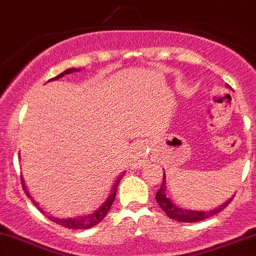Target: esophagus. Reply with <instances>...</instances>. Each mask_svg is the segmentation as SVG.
<instances>
[{
  "mask_svg": "<svg viewBox=\"0 0 256 256\" xmlns=\"http://www.w3.org/2000/svg\"><path fill=\"white\" fill-rule=\"evenodd\" d=\"M141 152H142V147L140 144H135L132 147V161H138V157L141 156Z\"/></svg>",
  "mask_w": 256,
  "mask_h": 256,
  "instance_id": "esophagus-1",
  "label": "esophagus"
}]
</instances>
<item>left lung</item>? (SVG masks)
Segmentation results:
<instances>
[{"label":"left lung","instance_id":"obj_1","mask_svg":"<svg viewBox=\"0 0 256 256\" xmlns=\"http://www.w3.org/2000/svg\"><path fill=\"white\" fill-rule=\"evenodd\" d=\"M226 88L230 89L229 85H226ZM233 197L229 198L226 203H223L222 206H219L218 208L212 209V210H192V209H183L177 207L166 194V174H164V180H162V186L158 190V192L156 193V200L158 203V206L164 210V213L170 216L174 220L178 222H186V223H192V222H200L204 220V219L209 218V216H214V214L219 213L220 210H223L229 203L232 202Z\"/></svg>","mask_w":256,"mask_h":256}]
</instances>
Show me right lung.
<instances>
[{
    "instance_id": "obj_1",
    "label": "right lung",
    "mask_w": 256,
    "mask_h": 256,
    "mask_svg": "<svg viewBox=\"0 0 256 256\" xmlns=\"http://www.w3.org/2000/svg\"><path fill=\"white\" fill-rule=\"evenodd\" d=\"M80 69H76V68H70V69H66V70H64L63 73H60L59 76H56V78H52L50 80H56L59 78H62V76H64L66 74H70V73H74V72H79ZM50 80H48V82H50ZM124 174H121V176L118 177V180H116L115 184H114L112 187V194L108 197V200H105L104 203H102V207H99L98 210H95L94 213L89 214V216H76V218H68V219H60V218H56V216H47L48 219H50L52 222H54V223L59 224V226H66V228H69V229H88V228H92V226H96V224H99L100 222L102 220V219L105 218V216L108 214V212H109L110 207H112L114 200H115V196H116V190H118V182L121 180V178H122ZM20 182H22V187H23V190H24V193L27 194V197H30V200H32L33 204L36 206L38 209H40V212H43L42 209L38 207V203L34 202V200H33L32 197H30V192L27 190V187H26L24 184V180H23V177L20 176ZM44 213V212H43Z\"/></svg>"
}]
</instances>
